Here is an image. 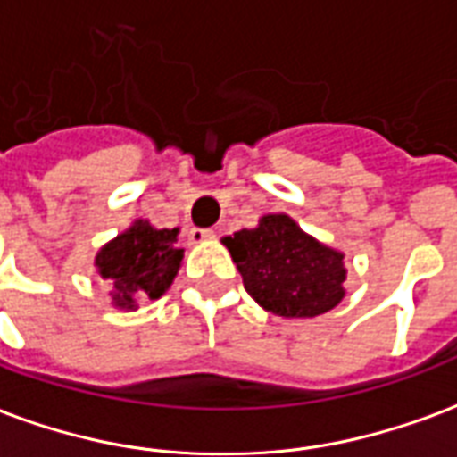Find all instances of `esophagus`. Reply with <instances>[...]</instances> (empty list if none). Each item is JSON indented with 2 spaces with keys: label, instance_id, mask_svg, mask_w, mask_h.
Returning <instances> with one entry per match:
<instances>
[{
  "label": "esophagus",
  "instance_id": "esophagus-1",
  "mask_svg": "<svg viewBox=\"0 0 457 457\" xmlns=\"http://www.w3.org/2000/svg\"><path fill=\"white\" fill-rule=\"evenodd\" d=\"M188 239H191L194 245H203V242H211V239H215V232H212V229L194 228V229H188Z\"/></svg>",
  "mask_w": 457,
  "mask_h": 457
}]
</instances>
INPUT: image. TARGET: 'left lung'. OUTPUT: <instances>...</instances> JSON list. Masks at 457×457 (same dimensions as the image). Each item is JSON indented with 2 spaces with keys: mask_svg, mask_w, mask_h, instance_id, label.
I'll return each mask as SVG.
<instances>
[{
  "mask_svg": "<svg viewBox=\"0 0 457 457\" xmlns=\"http://www.w3.org/2000/svg\"><path fill=\"white\" fill-rule=\"evenodd\" d=\"M245 288L269 312L307 320L329 312L344 297V254L317 242L288 215H263L254 229L222 239Z\"/></svg>",
  "mask_w": 457,
  "mask_h": 457,
  "instance_id": "left-lung-1",
  "label": "left lung"
}]
</instances>
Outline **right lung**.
<instances>
[{
  "instance_id": "obj_1",
  "label": "right lung",
  "mask_w": 457,
  "mask_h": 457,
  "mask_svg": "<svg viewBox=\"0 0 457 457\" xmlns=\"http://www.w3.org/2000/svg\"><path fill=\"white\" fill-rule=\"evenodd\" d=\"M177 235L179 229H154L137 220L101 246L94 263L111 288L113 305L135 310L137 300H157L167 293L184 259Z\"/></svg>"
}]
</instances>
